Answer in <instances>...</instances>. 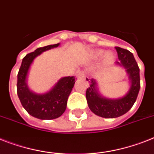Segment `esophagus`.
Segmentation results:
<instances>
[{
  "mask_svg": "<svg viewBox=\"0 0 154 154\" xmlns=\"http://www.w3.org/2000/svg\"><path fill=\"white\" fill-rule=\"evenodd\" d=\"M86 76L85 72L84 70H78L77 72V78H85Z\"/></svg>",
  "mask_w": 154,
  "mask_h": 154,
  "instance_id": "34e87169",
  "label": "esophagus"
}]
</instances>
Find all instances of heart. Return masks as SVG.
<instances>
[{
  "mask_svg": "<svg viewBox=\"0 0 154 154\" xmlns=\"http://www.w3.org/2000/svg\"><path fill=\"white\" fill-rule=\"evenodd\" d=\"M103 51H98L97 52V54L98 56H100L101 55V54H103ZM104 57H105L106 60H111L112 59V57H113V54H112V53H111V52H107V53H105V54H104Z\"/></svg>",
  "mask_w": 154,
  "mask_h": 154,
  "instance_id": "b5f03b06",
  "label": "heart"
}]
</instances>
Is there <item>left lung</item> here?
<instances>
[{
	"instance_id": "left-lung-1",
	"label": "left lung",
	"mask_w": 154,
	"mask_h": 154,
	"mask_svg": "<svg viewBox=\"0 0 154 154\" xmlns=\"http://www.w3.org/2000/svg\"><path fill=\"white\" fill-rule=\"evenodd\" d=\"M119 61L116 64L124 66L130 75L131 86L125 97L117 100H110L100 97L96 88V81H90V86L86 90V100L88 107L97 116L103 118H117L127 113L137 100L140 89L139 67L133 54L126 49L116 47ZM87 81L88 79L87 78Z\"/></svg>"
}]
</instances>
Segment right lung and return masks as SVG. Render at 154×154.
Instances as JSON below:
<instances>
[{
    "instance_id": "obj_1",
    "label": "right lung",
    "mask_w": 154,
    "mask_h": 154,
    "mask_svg": "<svg viewBox=\"0 0 154 154\" xmlns=\"http://www.w3.org/2000/svg\"><path fill=\"white\" fill-rule=\"evenodd\" d=\"M59 46V43L39 47L23 58L17 75V94L21 104L31 116L39 119H54L64 113L67 100L75 83V77H66L60 79L55 86L47 93L35 94L28 89L26 77L30 66L35 57L42 52Z\"/></svg>"
}]
</instances>
